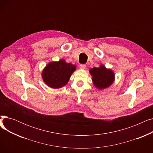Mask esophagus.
<instances>
[{"label": "esophagus", "mask_w": 153, "mask_h": 153, "mask_svg": "<svg viewBox=\"0 0 153 153\" xmlns=\"http://www.w3.org/2000/svg\"><path fill=\"white\" fill-rule=\"evenodd\" d=\"M80 68H81V69H85V68H86V65L85 64H80Z\"/></svg>", "instance_id": "esophagus-1"}]
</instances>
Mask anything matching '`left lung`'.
<instances>
[{
  "label": "left lung",
  "mask_w": 153,
  "mask_h": 153,
  "mask_svg": "<svg viewBox=\"0 0 153 153\" xmlns=\"http://www.w3.org/2000/svg\"><path fill=\"white\" fill-rule=\"evenodd\" d=\"M94 85L98 89H102L109 87L114 82L115 75L110 69L101 65L100 68H94L90 69Z\"/></svg>",
  "instance_id": "left-lung-1"
}]
</instances>
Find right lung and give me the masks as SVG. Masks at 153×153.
Instances as JSON below:
<instances>
[{"label": "right lung", "mask_w": 153, "mask_h": 153, "mask_svg": "<svg viewBox=\"0 0 153 153\" xmlns=\"http://www.w3.org/2000/svg\"><path fill=\"white\" fill-rule=\"evenodd\" d=\"M76 68L75 65L67 63L63 59L58 62H51L43 71L42 77L48 86L59 89L68 83Z\"/></svg>", "instance_id": "1"}]
</instances>
